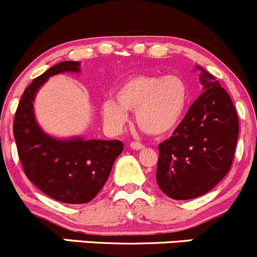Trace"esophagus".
<instances>
[{
  "label": "esophagus",
  "mask_w": 257,
  "mask_h": 257,
  "mask_svg": "<svg viewBox=\"0 0 257 257\" xmlns=\"http://www.w3.org/2000/svg\"><path fill=\"white\" fill-rule=\"evenodd\" d=\"M130 147H131L132 150L140 151V150H142V148L145 147V146H143L142 143H140V142H131V143H130Z\"/></svg>",
  "instance_id": "esophagus-1"
}]
</instances>
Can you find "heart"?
I'll list each match as a JSON object with an SVG mask.
<instances>
[{"mask_svg": "<svg viewBox=\"0 0 257 257\" xmlns=\"http://www.w3.org/2000/svg\"><path fill=\"white\" fill-rule=\"evenodd\" d=\"M189 87L181 77L135 76L116 90V99L101 103V115L107 128L121 132L128 122L127 110L136 111V122L145 131L163 136L178 127L189 104Z\"/></svg>", "mask_w": 257, "mask_h": 257, "instance_id": "b5f03b06", "label": "heart"}]
</instances>
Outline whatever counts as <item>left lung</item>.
<instances>
[{
    "mask_svg": "<svg viewBox=\"0 0 257 257\" xmlns=\"http://www.w3.org/2000/svg\"><path fill=\"white\" fill-rule=\"evenodd\" d=\"M196 68L203 93L173 136L158 146L157 184L174 200L211 191L230 169L238 141V114L230 96L212 74Z\"/></svg>",
    "mask_w": 257,
    "mask_h": 257,
    "instance_id": "1",
    "label": "left lung"
}]
</instances>
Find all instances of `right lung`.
I'll list each match as a JSON object with an SVG mask.
<instances>
[{
	"label": "right lung",
	"instance_id": "obj_1",
	"mask_svg": "<svg viewBox=\"0 0 257 257\" xmlns=\"http://www.w3.org/2000/svg\"><path fill=\"white\" fill-rule=\"evenodd\" d=\"M81 72L78 61H63L35 78L24 90L16 111L13 135L27 178L49 197L78 205L92 201L106 183L121 141L57 139L43 131L34 114L40 87L55 74Z\"/></svg>",
	"mask_w": 257,
	"mask_h": 257
}]
</instances>
